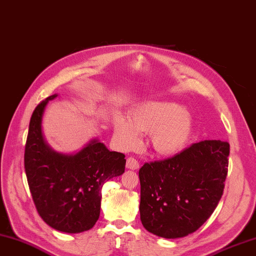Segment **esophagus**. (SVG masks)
I'll return each mask as SVG.
<instances>
[{"label": "esophagus", "instance_id": "esophagus-1", "mask_svg": "<svg viewBox=\"0 0 256 256\" xmlns=\"http://www.w3.org/2000/svg\"><path fill=\"white\" fill-rule=\"evenodd\" d=\"M126 166L128 169H132V170H137L139 168V162L138 160H136L134 157H129L127 159V164Z\"/></svg>", "mask_w": 256, "mask_h": 256}]
</instances>
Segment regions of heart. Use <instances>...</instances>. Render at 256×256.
Here are the masks:
<instances>
[{"label": "heart", "instance_id": "b5f03b06", "mask_svg": "<svg viewBox=\"0 0 256 256\" xmlns=\"http://www.w3.org/2000/svg\"><path fill=\"white\" fill-rule=\"evenodd\" d=\"M194 128L190 112L172 102H152L134 108L129 119H114V134L124 148L139 144V132H151L154 149L161 154H174L184 148Z\"/></svg>", "mask_w": 256, "mask_h": 256}]
</instances>
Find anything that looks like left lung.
Segmentation results:
<instances>
[{
    "mask_svg": "<svg viewBox=\"0 0 256 256\" xmlns=\"http://www.w3.org/2000/svg\"><path fill=\"white\" fill-rule=\"evenodd\" d=\"M228 154V142L203 140L171 158L146 162L139 170V211L146 230L164 238L196 232L223 194Z\"/></svg>",
    "mask_w": 256,
    "mask_h": 256,
    "instance_id": "obj_1",
    "label": "left lung"
}]
</instances>
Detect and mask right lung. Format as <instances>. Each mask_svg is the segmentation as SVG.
Returning a JSON list of instances; mask_svg holds the SVG:
<instances>
[{"instance_id": "1", "label": "right lung", "mask_w": 256, "mask_h": 256, "mask_svg": "<svg viewBox=\"0 0 256 256\" xmlns=\"http://www.w3.org/2000/svg\"><path fill=\"white\" fill-rule=\"evenodd\" d=\"M52 95L30 117L24 168L33 202L50 226L66 233L90 230L100 213L102 184L124 172V154L92 140L75 154H62L45 144L42 117Z\"/></svg>"}]
</instances>
